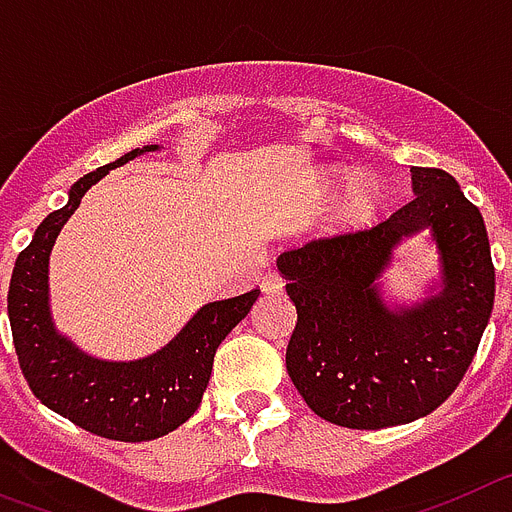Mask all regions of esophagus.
<instances>
[{"label":"esophagus","mask_w":512,"mask_h":512,"mask_svg":"<svg viewBox=\"0 0 512 512\" xmlns=\"http://www.w3.org/2000/svg\"><path fill=\"white\" fill-rule=\"evenodd\" d=\"M262 291L268 296H275V293H283V278L278 273H265L262 275Z\"/></svg>","instance_id":"34e87169"}]
</instances>
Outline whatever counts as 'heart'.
<instances>
[{"instance_id":"heart-1","label":"heart","mask_w":512,"mask_h":512,"mask_svg":"<svg viewBox=\"0 0 512 512\" xmlns=\"http://www.w3.org/2000/svg\"><path fill=\"white\" fill-rule=\"evenodd\" d=\"M322 180L327 188H335L342 180H348L345 188L340 190V195H337L330 213V221L335 229H363V226H368L379 216L386 193L376 175H371V172H355V175H350L345 167H327L322 172Z\"/></svg>"}]
</instances>
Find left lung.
<instances>
[{
  "label": "left lung",
  "mask_w": 512,
  "mask_h": 512,
  "mask_svg": "<svg viewBox=\"0 0 512 512\" xmlns=\"http://www.w3.org/2000/svg\"><path fill=\"white\" fill-rule=\"evenodd\" d=\"M410 172L415 198L386 221L278 257L299 314L288 376L311 410L342 428H391L441 407L474 361L495 304L479 208L448 172ZM420 230L439 252V281L425 300L397 305L380 278L393 250Z\"/></svg>",
  "instance_id": "obj_1"
}]
</instances>
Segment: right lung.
<instances>
[{
	"label": "right lung",
	"instance_id": "obj_1",
	"mask_svg": "<svg viewBox=\"0 0 512 512\" xmlns=\"http://www.w3.org/2000/svg\"><path fill=\"white\" fill-rule=\"evenodd\" d=\"M159 149V144L133 149L79 177L71 185L66 206L48 213L35 229L33 242L17 255L7 293L15 353L30 391L48 410L79 428L126 443L162 438L198 410L216 348L260 296L255 288L201 306L164 348L136 361H102L56 330L48 296V260L59 231L95 182L146 151Z\"/></svg>",
	"mask_w": 512,
	"mask_h": 512
}]
</instances>
